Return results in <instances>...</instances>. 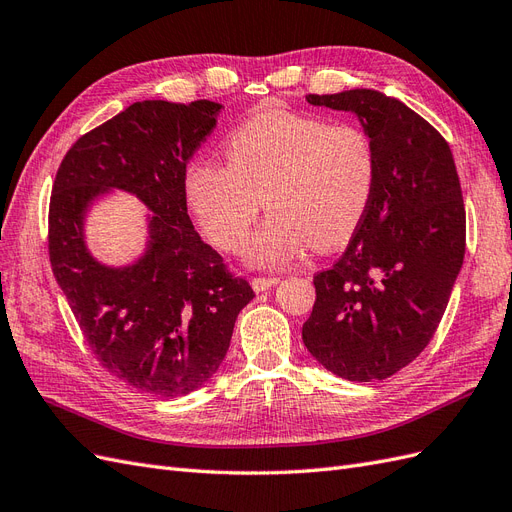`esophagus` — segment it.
I'll list each match as a JSON object with an SVG mask.
<instances>
[{
    "instance_id": "esophagus-1",
    "label": "esophagus",
    "mask_w": 512,
    "mask_h": 512,
    "mask_svg": "<svg viewBox=\"0 0 512 512\" xmlns=\"http://www.w3.org/2000/svg\"><path fill=\"white\" fill-rule=\"evenodd\" d=\"M277 284H280V277H254L252 280L254 292H265Z\"/></svg>"
}]
</instances>
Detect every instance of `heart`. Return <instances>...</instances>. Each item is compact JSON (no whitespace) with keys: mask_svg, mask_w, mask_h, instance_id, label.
<instances>
[{"mask_svg":"<svg viewBox=\"0 0 512 512\" xmlns=\"http://www.w3.org/2000/svg\"><path fill=\"white\" fill-rule=\"evenodd\" d=\"M226 164L192 160L183 194L207 239L235 252L265 198L269 218L247 239L252 267H277L309 245L333 250L363 222L376 185L369 136L350 123L271 108L245 119L224 143Z\"/></svg>","mask_w":512,"mask_h":512,"instance_id":"1","label":"heart"}]
</instances>
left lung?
I'll return each instance as SVG.
<instances>
[{
  "label": "left lung",
  "instance_id": "obj_1",
  "mask_svg": "<svg viewBox=\"0 0 512 512\" xmlns=\"http://www.w3.org/2000/svg\"><path fill=\"white\" fill-rule=\"evenodd\" d=\"M307 102L356 115L374 147L376 185L344 256L314 277L303 344L339 378L384 380L431 342L463 265L455 160L436 128L382 91L309 94Z\"/></svg>",
  "mask_w": 512,
  "mask_h": 512
}]
</instances>
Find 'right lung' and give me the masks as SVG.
<instances>
[{"label":"right lung","mask_w":512,"mask_h":512,"mask_svg":"<svg viewBox=\"0 0 512 512\" xmlns=\"http://www.w3.org/2000/svg\"><path fill=\"white\" fill-rule=\"evenodd\" d=\"M222 104L134 102L72 145L53 183L49 256L96 359L132 389L179 397L220 369L254 290L230 275L188 215L183 175ZM113 189L150 209L146 252L128 266L90 254L84 218Z\"/></svg>","instance_id":"add662e5"}]
</instances>
